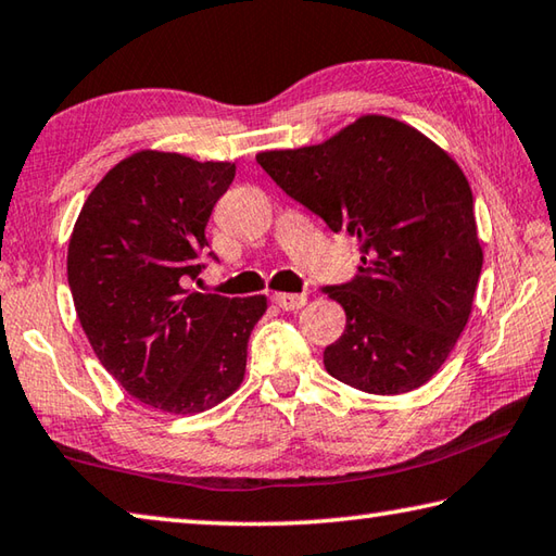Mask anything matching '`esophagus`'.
Listing matches in <instances>:
<instances>
[{
	"instance_id": "obj_1",
	"label": "esophagus",
	"mask_w": 556,
	"mask_h": 556,
	"mask_svg": "<svg viewBox=\"0 0 556 556\" xmlns=\"http://www.w3.org/2000/svg\"><path fill=\"white\" fill-rule=\"evenodd\" d=\"M271 301H275V304L285 311H296L301 306H306L308 299H306V294H285V291H281V294L271 296Z\"/></svg>"
}]
</instances>
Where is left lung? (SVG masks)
<instances>
[{"label":"left lung","instance_id":"8db88e82","mask_svg":"<svg viewBox=\"0 0 556 556\" xmlns=\"http://www.w3.org/2000/svg\"><path fill=\"white\" fill-rule=\"evenodd\" d=\"M257 163L332 233L357 240V275L320 287L348 316L323 352L328 375L379 396L422 387L467 326L483 262L457 163L387 116H362L326 143L269 150Z\"/></svg>","mask_w":556,"mask_h":556}]
</instances>
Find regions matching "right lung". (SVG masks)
Returning a JSON list of instances; mask_svg holds the SVG:
<instances>
[{"label":"right lung","mask_w":556,"mask_h":556,"mask_svg":"<svg viewBox=\"0 0 556 556\" xmlns=\"http://www.w3.org/2000/svg\"><path fill=\"white\" fill-rule=\"evenodd\" d=\"M236 177L230 163L143 150L85 201L67 248V285L89 345L128 396L199 413L243 381L265 296L199 294L206 224Z\"/></svg>","instance_id":"1"}]
</instances>
